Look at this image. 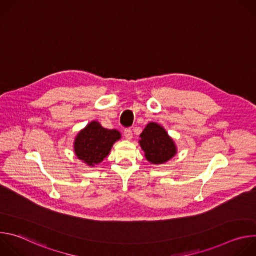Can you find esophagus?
Returning a JSON list of instances; mask_svg holds the SVG:
<instances>
[{"label": "esophagus", "mask_w": 256, "mask_h": 256, "mask_svg": "<svg viewBox=\"0 0 256 256\" xmlns=\"http://www.w3.org/2000/svg\"><path fill=\"white\" fill-rule=\"evenodd\" d=\"M124 136H126V140H130V138H132V130H130V128H126V130H124Z\"/></svg>", "instance_id": "esophagus-1"}]
</instances>
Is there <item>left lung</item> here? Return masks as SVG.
I'll return each instance as SVG.
<instances>
[{"mask_svg": "<svg viewBox=\"0 0 256 256\" xmlns=\"http://www.w3.org/2000/svg\"><path fill=\"white\" fill-rule=\"evenodd\" d=\"M138 140L144 157L152 164H163L176 154V146L163 126L156 122L147 124Z\"/></svg>", "mask_w": 256, "mask_h": 256, "instance_id": "left-lung-1", "label": "left lung"}]
</instances>
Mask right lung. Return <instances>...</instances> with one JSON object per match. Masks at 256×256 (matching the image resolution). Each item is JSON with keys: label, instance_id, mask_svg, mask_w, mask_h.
<instances>
[{"label": "right lung", "instance_id": "right-lung-1", "mask_svg": "<svg viewBox=\"0 0 256 256\" xmlns=\"http://www.w3.org/2000/svg\"><path fill=\"white\" fill-rule=\"evenodd\" d=\"M120 138L118 130L102 128L98 122L94 120L77 134L74 151L82 162L88 166H95L108 156L112 144Z\"/></svg>", "mask_w": 256, "mask_h": 256}]
</instances>
